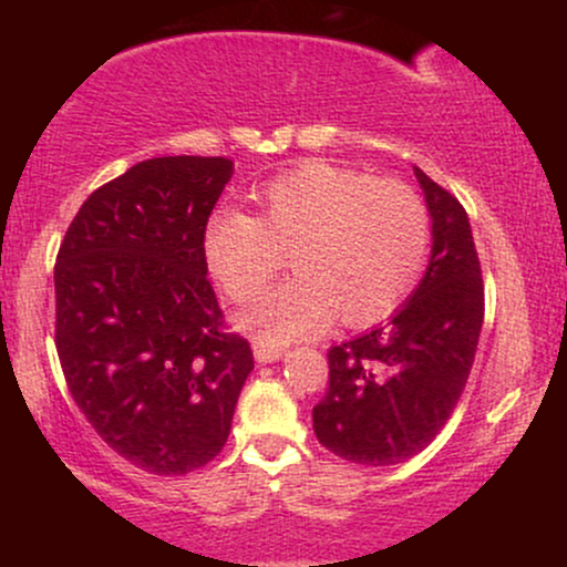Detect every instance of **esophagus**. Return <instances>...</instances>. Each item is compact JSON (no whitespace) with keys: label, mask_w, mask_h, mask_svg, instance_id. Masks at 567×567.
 <instances>
[{"label":"esophagus","mask_w":567,"mask_h":567,"mask_svg":"<svg viewBox=\"0 0 567 567\" xmlns=\"http://www.w3.org/2000/svg\"><path fill=\"white\" fill-rule=\"evenodd\" d=\"M252 354H256V362H261V365H269V362L282 360L285 349H275V347H264V343H256Z\"/></svg>","instance_id":"esophagus-1"}]
</instances>
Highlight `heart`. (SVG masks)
Here are the masks:
<instances>
[{
    "instance_id": "obj_1",
    "label": "heart",
    "mask_w": 567,
    "mask_h": 567,
    "mask_svg": "<svg viewBox=\"0 0 567 567\" xmlns=\"http://www.w3.org/2000/svg\"><path fill=\"white\" fill-rule=\"evenodd\" d=\"M258 216L213 213L202 237L210 275L250 301L285 264L296 277L239 317L266 347L309 338L333 317L347 328L386 320L424 275L432 220L402 181L309 159L258 192Z\"/></svg>"
}]
</instances>
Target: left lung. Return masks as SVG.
I'll return each instance as SVG.
<instances>
[{
	"label": "left lung",
	"instance_id": "8db88e82",
	"mask_svg": "<svg viewBox=\"0 0 567 567\" xmlns=\"http://www.w3.org/2000/svg\"><path fill=\"white\" fill-rule=\"evenodd\" d=\"M413 171L432 216L426 275L386 324L328 351V392L311 413L317 440L360 466L402 464L437 437L483 330V271L466 210Z\"/></svg>",
	"mask_w": 567,
	"mask_h": 567
}]
</instances>
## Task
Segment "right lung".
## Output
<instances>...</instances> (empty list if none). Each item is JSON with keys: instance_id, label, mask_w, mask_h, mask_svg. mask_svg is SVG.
Returning a JSON list of instances; mask_svg holds the SVG:
<instances>
[{"instance_id": "1", "label": "right lung", "mask_w": 567, "mask_h": 567, "mask_svg": "<svg viewBox=\"0 0 567 567\" xmlns=\"http://www.w3.org/2000/svg\"><path fill=\"white\" fill-rule=\"evenodd\" d=\"M226 157H154L95 188L55 264V347L69 392L112 451L148 474L220 453L252 370L226 333L202 250Z\"/></svg>"}]
</instances>
